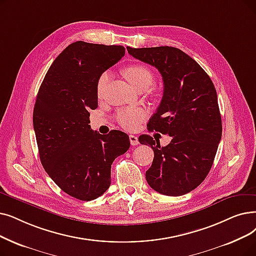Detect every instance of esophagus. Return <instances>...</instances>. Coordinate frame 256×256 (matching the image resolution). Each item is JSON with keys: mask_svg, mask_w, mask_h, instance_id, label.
Listing matches in <instances>:
<instances>
[{"mask_svg": "<svg viewBox=\"0 0 256 256\" xmlns=\"http://www.w3.org/2000/svg\"><path fill=\"white\" fill-rule=\"evenodd\" d=\"M130 144L132 146H137V144H139V140H138V137L135 136V135H130Z\"/></svg>", "mask_w": 256, "mask_h": 256, "instance_id": "1", "label": "esophagus"}]
</instances>
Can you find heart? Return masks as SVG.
<instances>
[{
  "label": "heart",
  "mask_w": 256,
  "mask_h": 256,
  "mask_svg": "<svg viewBox=\"0 0 256 256\" xmlns=\"http://www.w3.org/2000/svg\"><path fill=\"white\" fill-rule=\"evenodd\" d=\"M124 74L128 82L138 91H144L154 82V74L146 66L132 64L124 70ZM110 78V73L104 72L99 76L97 82V93L102 96L106 84ZM148 113L142 108H124L119 110L116 114L117 124L126 130H134L141 122L146 119Z\"/></svg>",
  "instance_id": "b5f03b06"
}]
</instances>
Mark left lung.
<instances>
[{"mask_svg":"<svg viewBox=\"0 0 256 256\" xmlns=\"http://www.w3.org/2000/svg\"><path fill=\"white\" fill-rule=\"evenodd\" d=\"M126 49L132 58L158 69L164 84L161 104L148 130L170 135L172 141L161 146L160 141L150 135L139 137L141 144H148L154 150L146 181L165 196L190 192L207 176L222 138L214 82L201 66L178 48Z\"/></svg>","mask_w":256,"mask_h":256,"instance_id":"8db88e82","label":"left lung"}]
</instances>
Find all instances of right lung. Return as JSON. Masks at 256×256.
I'll return each mask as SVG.
<instances>
[{
	"instance_id": "1",
	"label": "right lung",
	"mask_w": 256,
	"mask_h": 256,
	"mask_svg": "<svg viewBox=\"0 0 256 256\" xmlns=\"http://www.w3.org/2000/svg\"><path fill=\"white\" fill-rule=\"evenodd\" d=\"M124 54L122 46L75 42L55 58L36 96L33 128L40 162L62 192L82 201L106 192L113 161L130 148L126 132L100 135L88 126L99 76Z\"/></svg>"
}]
</instances>
